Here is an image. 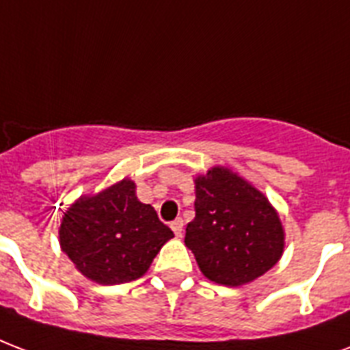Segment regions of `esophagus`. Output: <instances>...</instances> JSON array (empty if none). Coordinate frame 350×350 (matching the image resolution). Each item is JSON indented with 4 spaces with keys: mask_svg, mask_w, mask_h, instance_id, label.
<instances>
[{
    "mask_svg": "<svg viewBox=\"0 0 350 350\" xmlns=\"http://www.w3.org/2000/svg\"><path fill=\"white\" fill-rule=\"evenodd\" d=\"M183 225H185V223H183V219H180V217H177V219H173L172 225H170V227H172V230H173V232H175V236H177V238H180V236H183Z\"/></svg>",
    "mask_w": 350,
    "mask_h": 350,
    "instance_id": "1",
    "label": "esophagus"
}]
</instances>
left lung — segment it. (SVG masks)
Masks as SVG:
<instances>
[{
	"mask_svg": "<svg viewBox=\"0 0 350 350\" xmlns=\"http://www.w3.org/2000/svg\"><path fill=\"white\" fill-rule=\"evenodd\" d=\"M196 217L185 243L212 282L241 286L277 264L284 232L269 201L225 167L196 178Z\"/></svg>",
	"mask_w": 350,
	"mask_h": 350,
	"instance_id": "8db88e82",
	"label": "left lung"
}]
</instances>
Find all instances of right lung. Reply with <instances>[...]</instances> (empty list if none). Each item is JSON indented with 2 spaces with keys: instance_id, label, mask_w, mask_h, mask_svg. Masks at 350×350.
<instances>
[{
  "instance_id": "right-lung-1",
  "label": "right lung",
  "mask_w": 350,
  "mask_h": 350,
  "mask_svg": "<svg viewBox=\"0 0 350 350\" xmlns=\"http://www.w3.org/2000/svg\"><path fill=\"white\" fill-rule=\"evenodd\" d=\"M135 183L123 178L94 197H81L60 223V247L85 277L103 286L123 284L149 269L172 228L151 204L136 199Z\"/></svg>"
}]
</instances>
